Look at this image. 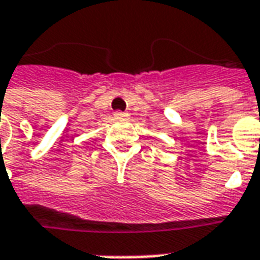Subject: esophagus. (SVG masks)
<instances>
[{"label": "esophagus", "instance_id": "34e87169", "mask_svg": "<svg viewBox=\"0 0 260 260\" xmlns=\"http://www.w3.org/2000/svg\"><path fill=\"white\" fill-rule=\"evenodd\" d=\"M114 116H115L116 119H126V118H128V114H125V112H115Z\"/></svg>", "mask_w": 260, "mask_h": 260}]
</instances>
